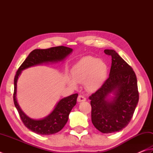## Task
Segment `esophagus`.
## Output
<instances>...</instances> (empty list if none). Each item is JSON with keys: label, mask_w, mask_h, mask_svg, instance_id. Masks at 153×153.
Here are the masks:
<instances>
[{"label": "esophagus", "mask_w": 153, "mask_h": 153, "mask_svg": "<svg viewBox=\"0 0 153 153\" xmlns=\"http://www.w3.org/2000/svg\"><path fill=\"white\" fill-rule=\"evenodd\" d=\"M77 100H78V102H79L85 101V100H86V98H85L84 96H82V95H79V96L78 97Z\"/></svg>", "instance_id": "obj_1"}]
</instances>
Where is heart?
<instances>
[{"label": "heart", "mask_w": 153, "mask_h": 153, "mask_svg": "<svg viewBox=\"0 0 153 153\" xmlns=\"http://www.w3.org/2000/svg\"><path fill=\"white\" fill-rule=\"evenodd\" d=\"M71 77L67 78L68 84L76 88L78 83L85 82L89 91L99 89L105 82L108 76V67L102 60L92 56H86L80 60L71 71Z\"/></svg>", "instance_id": "heart-1"}]
</instances>
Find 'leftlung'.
I'll return each mask as SVG.
<instances>
[{"label":"left lung","instance_id":"1","mask_svg":"<svg viewBox=\"0 0 153 153\" xmlns=\"http://www.w3.org/2000/svg\"><path fill=\"white\" fill-rule=\"evenodd\" d=\"M104 52L112 57L109 77L89 99L94 127L102 133H112L128 125L139 95L136 74L131 66L115 51L106 49ZM111 94L114 96L110 97Z\"/></svg>","mask_w":153,"mask_h":153}]
</instances>
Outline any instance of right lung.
<instances>
[{
    "instance_id": "right-lung-1",
    "label": "right lung",
    "mask_w": 153,
    "mask_h": 153,
    "mask_svg": "<svg viewBox=\"0 0 153 153\" xmlns=\"http://www.w3.org/2000/svg\"><path fill=\"white\" fill-rule=\"evenodd\" d=\"M73 49L64 46L52 47L47 49H35L28 54L17 71L14 79V103L19 112L23 124L29 130L36 134L50 135L59 132L64 127L68 119V115L75 105L78 94H73L62 99L56 104L52 112L42 119H33L22 112L16 100L17 80L21 72L25 69L33 66L42 65L43 63L57 62L64 60Z\"/></svg>"
}]
</instances>
